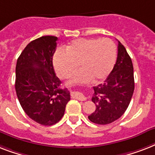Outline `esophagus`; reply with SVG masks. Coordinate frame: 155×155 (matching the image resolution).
<instances>
[{
    "label": "esophagus",
    "mask_w": 155,
    "mask_h": 155,
    "mask_svg": "<svg viewBox=\"0 0 155 155\" xmlns=\"http://www.w3.org/2000/svg\"><path fill=\"white\" fill-rule=\"evenodd\" d=\"M72 97L74 98H77L80 100V101H85L86 100V97H85V95L81 92H77V91H74V92L71 93Z\"/></svg>",
    "instance_id": "obj_1"
}]
</instances>
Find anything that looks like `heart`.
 Wrapping results in <instances>:
<instances>
[{
  "mask_svg": "<svg viewBox=\"0 0 155 155\" xmlns=\"http://www.w3.org/2000/svg\"><path fill=\"white\" fill-rule=\"evenodd\" d=\"M116 47L109 38H81L68 45L65 52L58 50L53 58L55 73L61 79L69 78L78 69V72L69 81L70 85L86 83L92 80L100 82L108 76L116 61Z\"/></svg>",
  "mask_w": 155,
  "mask_h": 155,
  "instance_id": "1",
  "label": "heart"
}]
</instances>
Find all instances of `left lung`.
<instances>
[{
  "mask_svg": "<svg viewBox=\"0 0 155 155\" xmlns=\"http://www.w3.org/2000/svg\"><path fill=\"white\" fill-rule=\"evenodd\" d=\"M92 101L96 109L88 118L99 125L110 124L127 110L134 90V67L130 57L118 41L117 58L103 84L94 87Z\"/></svg>",
  "mask_w": 155,
  "mask_h": 155,
  "instance_id": "left-lung-1",
  "label": "left lung"
}]
</instances>
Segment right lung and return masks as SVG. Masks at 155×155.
Instances as JSON below:
<instances>
[{
  "instance_id": "obj_1",
  "label": "right lung",
  "mask_w": 155,
  "mask_h": 155,
  "mask_svg": "<svg viewBox=\"0 0 155 155\" xmlns=\"http://www.w3.org/2000/svg\"><path fill=\"white\" fill-rule=\"evenodd\" d=\"M58 38L43 36L32 41L22 51L16 65L15 89L25 113L43 126H52L61 119L70 100L67 89L55 74L53 56Z\"/></svg>"
}]
</instances>
